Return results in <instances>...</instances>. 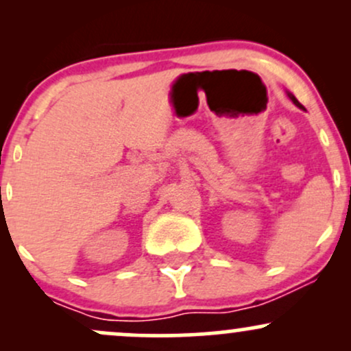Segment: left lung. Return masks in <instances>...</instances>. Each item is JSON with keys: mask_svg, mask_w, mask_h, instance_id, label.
Wrapping results in <instances>:
<instances>
[{"mask_svg": "<svg viewBox=\"0 0 351 351\" xmlns=\"http://www.w3.org/2000/svg\"><path fill=\"white\" fill-rule=\"evenodd\" d=\"M287 95H289V99H291V100H292V102H293V104H295V106H297V107H299V108H304V106H302V104L299 102V100H297L295 97H293V95H292V94H287Z\"/></svg>", "mask_w": 351, "mask_h": 351, "instance_id": "1", "label": "left lung"}]
</instances>
